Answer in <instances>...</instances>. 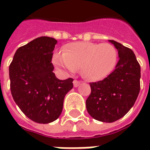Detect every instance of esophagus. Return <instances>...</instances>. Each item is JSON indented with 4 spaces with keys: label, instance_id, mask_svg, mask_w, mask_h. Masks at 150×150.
Returning <instances> with one entry per match:
<instances>
[{
    "label": "esophagus",
    "instance_id": "34e87169",
    "mask_svg": "<svg viewBox=\"0 0 150 150\" xmlns=\"http://www.w3.org/2000/svg\"><path fill=\"white\" fill-rule=\"evenodd\" d=\"M73 84H74V87H78L79 85L80 84V81H79L77 79H75L73 81Z\"/></svg>",
    "mask_w": 150,
    "mask_h": 150
}]
</instances>
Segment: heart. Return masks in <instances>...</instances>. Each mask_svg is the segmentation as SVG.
I'll use <instances>...</instances> for the list:
<instances>
[{
	"mask_svg": "<svg viewBox=\"0 0 150 150\" xmlns=\"http://www.w3.org/2000/svg\"><path fill=\"white\" fill-rule=\"evenodd\" d=\"M117 57V50L110 43L75 42L67 45L63 54H55L53 62L56 67L70 72L81 67L86 78L99 80L112 71Z\"/></svg>",
	"mask_w": 150,
	"mask_h": 150,
	"instance_id": "1",
	"label": "heart"
}]
</instances>
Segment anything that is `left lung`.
I'll return each instance as SVG.
<instances>
[{
  "label": "left lung",
  "mask_w": 150,
  "mask_h": 150,
  "mask_svg": "<svg viewBox=\"0 0 150 150\" xmlns=\"http://www.w3.org/2000/svg\"><path fill=\"white\" fill-rule=\"evenodd\" d=\"M119 54L116 68L103 80L90 83L91 94L86 100L94 119L112 123L120 119L134 105L140 92L141 67L132 50L109 40Z\"/></svg>",
  "instance_id": "8db88e82"
}]
</instances>
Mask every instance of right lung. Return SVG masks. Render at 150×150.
I'll return each instance as SVG.
<instances>
[{
	"label": "right lung",
	"mask_w": 150,
	"mask_h": 150,
	"mask_svg": "<svg viewBox=\"0 0 150 150\" xmlns=\"http://www.w3.org/2000/svg\"><path fill=\"white\" fill-rule=\"evenodd\" d=\"M57 41L40 37L19 47L9 65L10 91L15 103L28 118L48 124L62 113L73 79L60 80L53 72V50Z\"/></svg>",
	"instance_id": "1"
}]
</instances>
